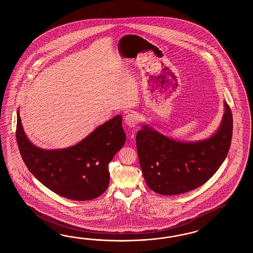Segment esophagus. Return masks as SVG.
<instances>
[{
  "label": "esophagus",
  "instance_id": "esophagus-1",
  "mask_svg": "<svg viewBox=\"0 0 253 253\" xmlns=\"http://www.w3.org/2000/svg\"><path fill=\"white\" fill-rule=\"evenodd\" d=\"M138 121H139L138 116L135 113L127 114L125 118V122L129 127H135L138 124Z\"/></svg>",
  "mask_w": 253,
  "mask_h": 253
}]
</instances>
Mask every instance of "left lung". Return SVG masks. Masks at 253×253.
<instances>
[{"mask_svg": "<svg viewBox=\"0 0 253 253\" xmlns=\"http://www.w3.org/2000/svg\"><path fill=\"white\" fill-rule=\"evenodd\" d=\"M220 127L207 139L180 142L144 125L136 133L140 167L148 187L157 194L187 193L206 183L225 160L232 137V114L224 101Z\"/></svg>", "mask_w": 253, "mask_h": 253, "instance_id": "left-lung-1", "label": "left lung"}]
</instances>
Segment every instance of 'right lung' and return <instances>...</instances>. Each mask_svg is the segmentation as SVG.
I'll return each mask as SVG.
<instances>
[{
    "label": "right lung",
    "instance_id": "1",
    "mask_svg": "<svg viewBox=\"0 0 253 253\" xmlns=\"http://www.w3.org/2000/svg\"><path fill=\"white\" fill-rule=\"evenodd\" d=\"M126 138L122 117L116 116L77 145L45 150L28 139L17 112V144L26 167L43 185L68 199H95L108 189V164Z\"/></svg>",
    "mask_w": 253,
    "mask_h": 253
}]
</instances>
